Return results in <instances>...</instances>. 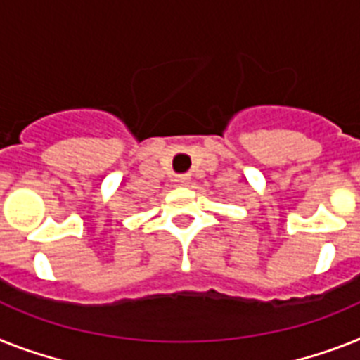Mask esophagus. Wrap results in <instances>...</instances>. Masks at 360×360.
Listing matches in <instances>:
<instances>
[{
	"label": "esophagus",
	"mask_w": 360,
	"mask_h": 360,
	"mask_svg": "<svg viewBox=\"0 0 360 360\" xmlns=\"http://www.w3.org/2000/svg\"><path fill=\"white\" fill-rule=\"evenodd\" d=\"M174 182H176L178 186H187V184L191 182V176H189V174H178V176L174 178Z\"/></svg>",
	"instance_id": "esophagus-1"
}]
</instances>
